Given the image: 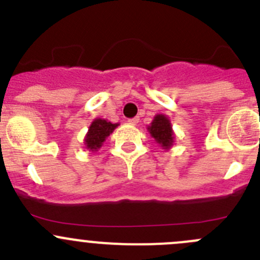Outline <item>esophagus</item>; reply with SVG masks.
<instances>
[{
    "mask_svg": "<svg viewBox=\"0 0 260 260\" xmlns=\"http://www.w3.org/2000/svg\"><path fill=\"white\" fill-rule=\"evenodd\" d=\"M138 120H140V118L135 117V118H131V119H128V123H129V124H137Z\"/></svg>",
    "mask_w": 260,
    "mask_h": 260,
    "instance_id": "obj_1",
    "label": "esophagus"
}]
</instances>
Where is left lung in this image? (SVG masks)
Here are the masks:
<instances>
[{"mask_svg": "<svg viewBox=\"0 0 260 260\" xmlns=\"http://www.w3.org/2000/svg\"><path fill=\"white\" fill-rule=\"evenodd\" d=\"M151 136L156 140V142L160 143L162 147L169 148L174 142L173 129H171L170 120L162 114L156 115L153 122L148 127Z\"/></svg>", "mask_w": 260, "mask_h": 260, "instance_id": "8db88e82", "label": "left lung"}]
</instances>
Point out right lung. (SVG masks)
I'll use <instances>...</instances> for the list:
<instances>
[{
    "mask_svg": "<svg viewBox=\"0 0 260 260\" xmlns=\"http://www.w3.org/2000/svg\"><path fill=\"white\" fill-rule=\"evenodd\" d=\"M117 123L113 124V123L108 122L105 119H95L92 124L90 125L89 132H87L86 138H85L86 147L90 148L91 151H96L98 148L102 147L105 138L117 128Z\"/></svg>",
    "mask_w": 260,
    "mask_h": 260,
    "instance_id": "right-lung-1",
    "label": "right lung"
}]
</instances>
